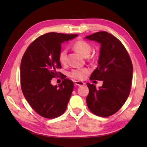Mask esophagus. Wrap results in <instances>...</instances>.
Instances as JSON below:
<instances>
[{"label":"esophagus","mask_w":147,"mask_h":147,"mask_svg":"<svg viewBox=\"0 0 147 147\" xmlns=\"http://www.w3.org/2000/svg\"><path fill=\"white\" fill-rule=\"evenodd\" d=\"M74 82H75L74 83H75V85H78V86H83L85 85V83H83L82 82H80V81H75Z\"/></svg>","instance_id":"obj_1"}]
</instances>
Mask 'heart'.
Segmentation results:
<instances>
[{"label": "heart", "mask_w": 147, "mask_h": 147, "mask_svg": "<svg viewBox=\"0 0 147 147\" xmlns=\"http://www.w3.org/2000/svg\"><path fill=\"white\" fill-rule=\"evenodd\" d=\"M73 48L78 52L80 53L84 56H88L92 51V46L89 43L83 40H77L73 44ZM59 61L62 64L66 63L67 61V51L65 49H62L59 54ZM89 70L86 68L75 69L71 70L69 75L71 78L78 80H83L85 78L86 74L88 73Z\"/></svg>", "instance_id": "1"}]
</instances>
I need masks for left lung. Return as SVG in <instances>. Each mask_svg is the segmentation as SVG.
Masks as SVG:
<instances>
[{"instance_id":"left-lung-1","label":"left lung","mask_w":147,"mask_h":147,"mask_svg":"<svg viewBox=\"0 0 147 147\" xmlns=\"http://www.w3.org/2000/svg\"><path fill=\"white\" fill-rule=\"evenodd\" d=\"M86 38L101 44L98 65L90 79L104 82L98 89L93 84L86 83L89 88L86 104L92 113L109 117L119 110L129 95L132 62L123 43L112 34L102 31Z\"/></svg>"}]
</instances>
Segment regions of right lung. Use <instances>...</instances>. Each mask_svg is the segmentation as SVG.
I'll list each match as a JSON object with an SVG mask.
<instances>
[{
	"label": "right lung",
	"mask_w": 147,
	"mask_h": 147,
	"mask_svg": "<svg viewBox=\"0 0 147 147\" xmlns=\"http://www.w3.org/2000/svg\"><path fill=\"white\" fill-rule=\"evenodd\" d=\"M77 36L55 32L44 34L28 47L22 57V92L33 110L43 117H58L66 110L73 82L65 78L58 86H53L51 80L61 74L57 71L61 68L58 58L61 43Z\"/></svg>",
	"instance_id": "right-lung-1"
}]
</instances>
